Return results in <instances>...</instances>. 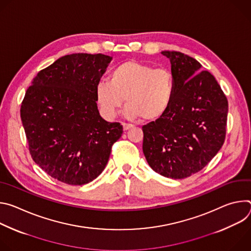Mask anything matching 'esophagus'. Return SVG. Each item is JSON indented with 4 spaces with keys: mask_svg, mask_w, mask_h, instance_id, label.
<instances>
[{
    "mask_svg": "<svg viewBox=\"0 0 251 251\" xmlns=\"http://www.w3.org/2000/svg\"><path fill=\"white\" fill-rule=\"evenodd\" d=\"M122 126H123V130H124V131H127V130H129V129H131V128L134 127V125L128 124V123H122Z\"/></svg>",
    "mask_w": 251,
    "mask_h": 251,
    "instance_id": "34e87169",
    "label": "esophagus"
}]
</instances>
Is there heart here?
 <instances>
[{
  "label": "heart",
  "mask_w": 251,
  "mask_h": 251,
  "mask_svg": "<svg viewBox=\"0 0 251 251\" xmlns=\"http://www.w3.org/2000/svg\"><path fill=\"white\" fill-rule=\"evenodd\" d=\"M108 80L97 83L95 96L101 113L109 119L116 116L125 99L127 117L156 121L168 112L175 98V76L166 67L128 60L111 71Z\"/></svg>",
  "instance_id": "obj_1"
}]
</instances>
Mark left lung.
<instances>
[{"label": "left lung", "instance_id": "obj_1", "mask_svg": "<svg viewBox=\"0 0 251 251\" xmlns=\"http://www.w3.org/2000/svg\"><path fill=\"white\" fill-rule=\"evenodd\" d=\"M171 61L176 93L168 112L142 127L149 166L171 178L203 169L224 145L228 103L214 76L180 51H162Z\"/></svg>", "mask_w": 251, "mask_h": 251}]
</instances>
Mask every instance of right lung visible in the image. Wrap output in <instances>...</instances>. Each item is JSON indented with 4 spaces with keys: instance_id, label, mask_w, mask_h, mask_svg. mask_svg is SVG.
<instances>
[{
    "instance_id": "1",
    "label": "right lung",
    "mask_w": 251,
    "mask_h": 251,
    "mask_svg": "<svg viewBox=\"0 0 251 251\" xmlns=\"http://www.w3.org/2000/svg\"><path fill=\"white\" fill-rule=\"evenodd\" d=\"M112 57L64 55L41 70L25 95L21 118L32 160L67 185L92 182L123 127L99 114L95 88Z\"/></svg>"
}]
</instances>
